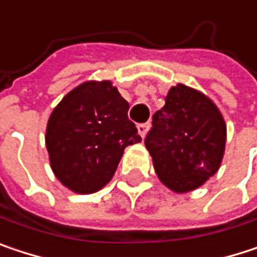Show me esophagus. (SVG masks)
Segmentation results:
<instances>
[{
	"label": "esophagus",
	"mask_w": 257,
	"mask_h": 257,
	"mask_svg": "<svg viewBox=\"0 0 257 257\" xmlns=\"http://www.w3.org/2000/svg\"><path fill=\"white\" fill-rule=\"evenodd\" d=\"M148 130H149V122H145V124H139V125H138V132H139V135L142 136V139L146 136Z\"/></svg>",
	"instance_id": "1"
}]
</instances>
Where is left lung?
<instances>
[{
	"label": "left lung",
	"instance_id": "left-lung-1",
	"mask_svg": "<svg viewBox=\"0 0 257 257\" xmlns=\"http://www.w3.org/2000/svg\"><path fill=\"white\" fill-rule=\"evenodd\" d=\"M145 145L158 179L173 192L186 194L219 170L226 124L204 93L177 84L169 90L166 105L154 113Z\"/></svg>",
	"mask_w": 257,
	"mask_h": 257
}]
</instances>
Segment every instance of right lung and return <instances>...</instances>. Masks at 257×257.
<instances>
[{
  "label": "right lung",
  "mask_w": 257,
  "mask_h": 257,
  "mask_svg": "<svg viewBox=\"0 0 257 257\" xmlns=\"http://www.w3.org/2000/svg\"><path fill=\"white\" fill-rule=\"evenodd\" d=\"M128 103L108 80L85 81L53 109L46 130L50 167L77 194L106 186L128 145L142 142Z\"/></svg>",
  "instance_id": "add662e5"
}]
</instances>
